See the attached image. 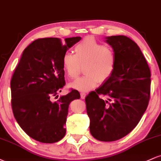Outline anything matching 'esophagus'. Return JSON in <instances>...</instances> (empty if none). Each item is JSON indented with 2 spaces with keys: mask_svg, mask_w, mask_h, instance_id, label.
I'll list each match as a JSON object with an SVG mask.
<instances>
[{
  "mask_svg": "<svg viewBox=\"0 0 161 161\" xmlns=\"http://www.w3.org/2000/svg\"><path fill=\"white\" fill-rule=\"evenodd\" d=\"M80 96H81V98L85 99V97H86V94L85 93V92H81Z\"/></svg>",
  "mask_w": 161,
  "mask_h": 161,
  "instance_id": "1",
  "label": "esophagus"
}]
</instances>
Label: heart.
Segmentation results:
<instances>
[{"label": "heart", "mask_w": 161, "mask_h": 161, "mask_svg": "<svg viewBox=\"0 0 161 161\" xmlns=\"http://www.w3.org/2000/svg\"><path fill=\"white\" fill-rule=\"evenodd\" d=\"M75 54L64 53L63 67L70 79H76L84 66L86 75L70 83L69 86L79 92H86L104 82L114 74L116 64V53L92 38H86L75 47Z\"/></svg>", "instance_id": "1"}]
</instances>
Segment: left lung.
<instances>
[{
	"instance_id": "8db88e82",
	"label": "left lung",
	"mask_w": 161,
	"mask_h": 161,
	"mask_svg": "<svg viewBox=\"0 0 161 161\" xmlns=\"http://www.w3.org/2000/svg\"><path fill=\"white\" fill-rule=\"evenodd\" d=\"M116 64L114 74L86 97L90 132L97 140L114 142L139 123L150 100L151 71L137 44L128 37H107ZM106 96L107 100L101 97Z\"/></svg>"
}]
</instances>
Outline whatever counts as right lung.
I'll return each instance as SVG.
<instances>
[{
	"label": "right lung",
	"instance_id": "1",
	"mask_svg": "<svg viewBox=\"0 0 161 161\" xmlns=\"http://www.w3.org/2000/svg\"><path fill=\"white\" fill-rule=\"evenodd\" d=\"M81 37L38 38L24 50L10 81L14 117L29 137L42 143H54L66 134V120L72 101L80 98L73 90L57 101L65 86L62 58Z\"/></svg>",
	"mask_w": 161,
	"mask_h": 161
}]
</instances>
